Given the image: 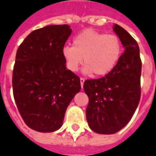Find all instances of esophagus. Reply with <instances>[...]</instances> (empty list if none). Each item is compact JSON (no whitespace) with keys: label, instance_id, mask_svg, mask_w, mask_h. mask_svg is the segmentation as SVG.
<instances>
[{"label":"esophagus","instance_id":"1","mask_svg":"<svg viewBox=\"0 0 156 156\" xmlns=\"http://www.w3.org/2000/svg\"><path fill=\"white\" fill-rule=\"evenodd\" d=\"M85 79L83 78H80V83H81V87L83 88V83H84Z\"/></svg>","mask_w":156,"mask_h":156}]
</instances>
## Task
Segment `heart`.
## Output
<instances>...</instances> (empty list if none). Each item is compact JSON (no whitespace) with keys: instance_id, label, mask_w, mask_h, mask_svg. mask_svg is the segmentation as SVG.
I'll use <instances>...</instances> for the list:
<instances>
[{"instance_id":"obj_1","label":"heart","mask_w":156,"mask_h":156,"mask_svg":"<svg viewBox=\"0 0 156 156\" xmlns=\"http://www.w3.org/2000/svg\"><path fill=\"white\" fill-rule=\"evenodd\" d=\"M122 52L123 45L118 36L94 29L80 32L73 39V46H65L62 50L70 71H77L83 62L84 73H93L94 76H105L110 73Z\"/></svg>"}]
</instances>
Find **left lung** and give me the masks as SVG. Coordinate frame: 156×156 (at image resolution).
Returning <instances> with one entry per match:
<instances>
[{
	"label": "left lung",
	"instance_id": "left-lung-1",
	"mask_svg": "<svg viewBox=\"0 0 156 156\" xmlns=\"http://www.w3.org/2000/svg\"><path fill=\"white\" fill-rule=\"evenodd\" d=\"M114 31L124 47L115 68L105 77L87 79L83 90L88 95L86 118L92 130L112 134L129 122L140 99L141 59L137 41L120 26Z\"/></svg>",
	"mask_w": 156,
	"mask_h": 156
}]
</instances>
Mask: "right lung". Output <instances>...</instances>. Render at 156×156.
<instances>
[{"mask_svg":"<svg viewBox=\"0 0 156 156\" xmlns=\"http://www.w3.org/2000/svg\"><path fill=\"white\" fill-rule=\"evenodd\" d=\"M71 33L68 25L37 29L16 51L13 96L26 124L38 132L60 129L66 109L81 89L80 78L67 69L62 54Z\"/></svg>","mask_w":156,"mask_h":156,"instance_id":"1","label":"right lung"}]
</instances>
